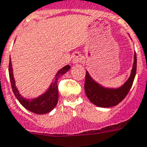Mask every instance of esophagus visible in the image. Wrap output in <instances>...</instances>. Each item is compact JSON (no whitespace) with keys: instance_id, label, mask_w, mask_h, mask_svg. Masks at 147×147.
I'll use <instances>...</instances> for the list:
<instances>
[{"instance_id":"1","label":"esophagus","mask_w":147,"mask_h":147,"mask_svg":"<svg viewBox=\"0 0 147 147\" xmlns=\"http://www.w3.org/2000/svg\"><path fill=\"white\" fill-rule=\"evenodd\" d=\"M83 60V57L80 53L78 52H75L73 54V63H80Z\"/></svg>"}]
</instances>
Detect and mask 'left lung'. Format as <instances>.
<instances>
[{"mask_svg": "<svg viewBox=\"0 0 147 147\" xmlns=\"http://www.w3.org/2000/svg\"><path fill=\"white\" fill-rule=\"evenodd\" d=\"M136 72V54L134 53V62L131 74L122 86L117 89L106 88L94 81L86 71L84 89L86 96L94 105L100 107H112L120 103L126 97L131 88Z\"/></svg>", "mask_w": 147, "mask_h": 147, "instance_id": "1", "label": "left lung"}]
</instances>
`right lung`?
<instances>
[{"label":"right lung","instance_id":"obj_1","mask_svg":"<svg viewBox=\"0 0 147 147\" xmlns=\"http://www.w3.org/2000/svg\"><path fill=\"white\" fill-rule=\"evenodd\" d=\"M70 69V66L67 65L63 67L61 70H60L57 73L54 80L49 87V89L42 94L41 96H38L37 98L29 100V99L24 98L18 92V89L15 86V80L13 79V68L11 64V60L9 62V76L11 80V87L13 94L20 102V104L26 108L29 111L37 114H45L47 113L51 112L53 108L55 107L58 101V86L57 80L58 79L63 76L64 74L67 72Z\"/></svg>","mask_w":147,"mask_h":147}]
</instances>
